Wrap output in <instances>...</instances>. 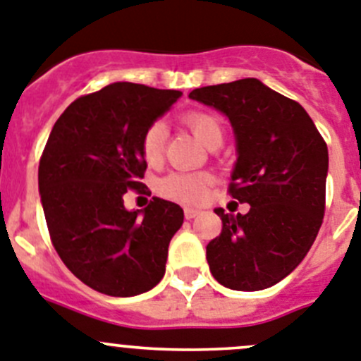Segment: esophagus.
Returning <instances> with one entry per match:
<instances>
[{"instance_id": "obj_1", "label": "esophagus", "mask_w": 361, "mask_h": 361, "mask_svg": "<svg viewBox=\"0 0 361 361\" xmlns=\"http://www.w3.org/2000/svg\"><path fill=\"white\" fill-rule=\"evenodd\" d=\"M183 214H185V219H194L196 215H200V210H196V208H185Z\"/></svg>"}]
</instances>
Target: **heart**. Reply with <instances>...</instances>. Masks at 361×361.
Here are the masks:
<instances>
[{
    "label": "heart",
    "instance_id": "1",
    "mask_svg": "<svg viewBox=\"0 0 361 361\" xmlns=\"http://www.w3.org/2000/svg\"><path fill=\"white\" fill-rule=\"evenodd\" d=\"M183 124L196 135L203 146L208 149L215 146H221L224 130L222 123L215 114L203 112V110H194L183 116ZM165 140H167V128L161 121H154L149 124L142 135V157L149 165L158 164L164 157ZM208 176L204 174L192 173H173L169 176L161 178L157 185V190L160 196L167 197L171 201H180V203H200L207 192Z\"/></svg>",
    "mask_w": 361,
    "mask_h": 361
}]
</instances>
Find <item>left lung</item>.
Listing matches in <instances>:
<instances>
[{
    "label": "left lung",
    "mask_w": 361,
    "mask_h": 361,
    "mask_svg": "<svg viewBox=\"0 0 361 361\" xmlns=\"http://www.w3.org/2000/svg\"><path fill=\"white\" fill-rule=\"evenodd\" d=\"M226 114L238 158L228 192L245 215L217 208L222 230L207 245L210 272L233 290H264L290 274L321 230L328 146L301 104L257 78L194 89Z\"/></svg>",
    "instance_id": "1"
}]
</instances>
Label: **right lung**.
<instances>
[{
	"label": "right lung",
	"mask_w": 361,
	"mask_h": 361,
	"mask_svg": "<svg viewBox=\"0 0 361 361\" xmlns=\"http://www.w3.org/2000/svg\"><path fill=\"white\" fill-rule=\"evenodd\" d=\"M181 97L119 82L80 96L53 126L39 161V190L53 247L87 287L130 298L164 278L171 238L183 224L176 203L153 197L140 212L124 194H146L142 135Z\"/></svg>",
	"instance_id": "right-lung-1"
}]
</instances>
